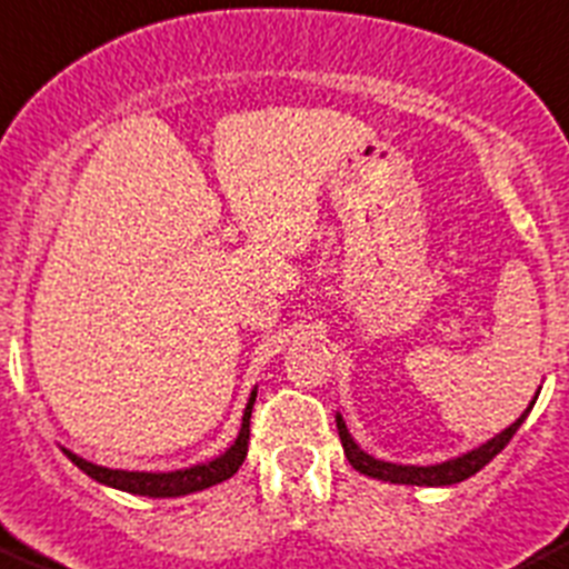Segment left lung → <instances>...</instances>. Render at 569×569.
<instances>
[{"instance_id": "obj_1", "label": "left lung", "mask_w": 569, "mask_h": 569, "mask_svg": "<svg viewBox=\"0 0 569 569\" xmlns=\"http://www.w3.org/2000/svg\"><path fill=\"white\" fill-rule=\"evenodd\" d=\"M536 398H539V392H536ZM536 398L530 401L528 410H525L511 427L502 429L500 435H493L491 440H486V443L471 449V452L460 455V458H452V460H446V463H435V466H401V463H387V460L373 458V455H368L365 449H359L357 440L350 438L348 427H345L339 412H337V429H339V440H342L345 458L350 460L353 469L362 471V475L376 477V480H385V482H398V486H455V482H463L469 480L471 475H477L482 466L491 463V460L506 449L508 440L517 435V429L522 427L528 412L533 410Z\"/></svg>"}]
</instances>
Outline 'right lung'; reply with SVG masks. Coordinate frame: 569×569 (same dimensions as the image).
Returning <instances> with one entry per match:
<instances>
[{"label": "right lung", "instance_id": "add662e5", "mask_svg": "<svg viewBox=\"0 0 569 569\" xmlns=\"http://www.w3.org/2000/svg\"><path fill=\"white\" fill-rule=\"evenodd\" d=\"M258 390H252L247 401V410H243L241 429H238V438L232 440V446L219 458L207 460V463H196L190 469H177V471H123V469H106V466L89 463V460L78 458L76 452L63 449L72 463L89 475L92 480L103 482V486L117 488V491L140 493V497H184V493L204 491L210 486H219V482L230 480L238 469H241L243 458H247V443H249V418H252V405Z\"/></svg>", "mask_w": 569, "mask_h": 569}]
</instances>
